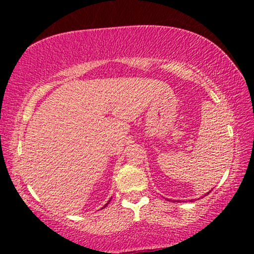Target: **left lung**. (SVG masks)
Returning <instances> with one entry per match:
<instances>
[{
    "mask_svg": "<svg viewBox=\"0 0 254 254\" xmlns=\"http://www.w3.org/2000/svg\"><path fill=\"white\" fill-rule=\"evenodd\" d=\"M207 194H209V191H208V192H207ZM207 194H206V195H207Z\"/></svg>",
    "mask_w": 254,
    "mask_h": 254,
    "instance_id": "left-lung-1",
    "label": "left lung"
}]
</instances>
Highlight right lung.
<instances>
[{"label":"right lung","mask_w":254,"mask_h":254,"mask_svg":"<svg viewBox=\"0 0 254 254\" xmlns=\"http://www.w3.org/2000/svg\"><path fill=\"white\" fill-rule=\"evenodd\" d=\"M109 201H110V200H109ZM107 204H109V203H107ZM107 204H106V205H107ZM106 205H105V206H104V207H106Z\"/></svg>","instance_id":"1"}]
</instances>
